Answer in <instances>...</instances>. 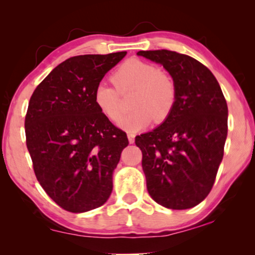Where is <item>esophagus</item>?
Here are the masks:
<instances>
[{"label": "esophagus", "instance_id": "esophagus-1", "mask_svg": "<svg viewBox=\"0 0 255 255\" xmlns=\"http://www.w3.org/2000/svg\"><path fill=\"white\" fill-rule=\"evenodd\" d=\"M134 137H135L134 133H132V132H128V142H130V144H133V142H134Z\"/></svg>", "mask_w": 255, "mask_h": 255}]
</instances>
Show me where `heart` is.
I'll use <instances>...</instances> for the list:
<instances>
[{"label": "heart", "instance_id": "b5f03b06", "mask_svg": "<svg viewBox=\"0 0 255 255\" xmlns=\"http://www.w3.org/2000/svg\"><path fill=\"white\" fill-rule=\"evenodd\" d=\"M111 81L117 89L100 83L94 89L93 100L100 113L116 123L123 114L120 93L134 90L130 100L133 110L120 123L124 130L138 131L153 120L161 123L172 113L176 97L175 83L167 73L151 62L128 59L113 73Z\"/></svg>", "mask_w": 255, "mask_h": 255}]
</instances>
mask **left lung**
I'll return each instance as SVG.
<instances>
[{"label": "left lung", "mask_w": 255, "mask_h": 255, "mask_svg": "<svg viewBox=\"0 0 255 255\" xmlns=\"http://www.w3.org/2000/svg\"><path fill=\"white\" fill-rule=\"evenodd\" d=\"M137 54L161 64L176 89L167 120L135 137L148 194L165 208H193L210 193L224 154L226 100L210 69L196 59L168 50Z\"/></svg>", "instance_id": "obj_1"}]
</instances>
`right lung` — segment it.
I'll return each instance as SVG.
<instances>
[{
  "label": "right lung",
  "mask_w": 255,
  "mask_h": 255,
  "mask_svg": "<svg viewBox=\"0 0 255 255\" xmlns=\"http://www.w3.org/2000/svg\"><path fill=\"white\" fill-rule=\"evenodd\" d=\"M127 52L85 54L58 65L34 89L25 116L26 146L36 177L65 210L106 203L127 133L97 109L94 89Z\"/></svg>",
  "instance_id": "1"
}]
</instances>
